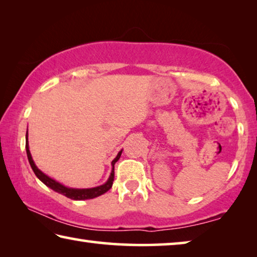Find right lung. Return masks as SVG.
Here are the masks:
<instances>
[{"label": "right lung", "instance_id": "1", "mask_svg": "<svg viewBox=\"0 0 257 257\" xmlns=\"http://www.w3.org/2000/svg\"><path fill=\"white\" fill-rule=\"evenodd\" d=\"M27 134H28V132H27ZM26 139H27V143H26V152H27L29 164H30V167H32L34 173L36 175L38 179H40L43 182V184H45L47 187H50L51 189H53L54 191H56V193L62 194L66 197L75 199V201H84V199H90V198H95L97 196H101V195H103L104 193H106V191L112 187L113 180H114V164H115L116 161L120 159L122 151H120L118 155H116V158L112 161V171H111V175H110V177H108V179H107L105 184L98 186V187H94V188L76 189V188H69V187L63 186L62 184H60V182L55 181L54 179H52V178H50L49 176H46L45 173H43L40 170V169L36 167V164L34 163V160L32 158V154H30V151H29L27 135H26Z\"/></svg>", "mask_w": 257, "mask_h": 257}]
</instances>
